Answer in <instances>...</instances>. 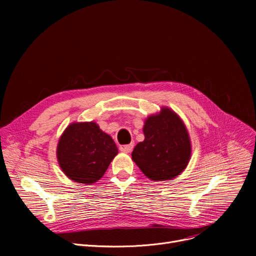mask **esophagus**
Segmentation results:
<instances>
[{"label":"esophagus","mask_w":256,"mask_h":256,"mask_svg":"<svg viewBox=\"0 0 256 256\" xmlns=\"http://www.w3.org/2000/svg\"><path fill=\"white\" fill-rule=\"evenodd\" d=\"M134 148V144L130 143V144H128V145H124V146H120V150L124 152H130Z\"/></svg>","instance_id":"1"}]
</instances>
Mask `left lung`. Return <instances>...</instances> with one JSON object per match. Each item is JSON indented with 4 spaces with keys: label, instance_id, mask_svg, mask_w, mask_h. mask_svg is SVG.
Listing matches in <instances>:
<instances>
[{
    "label": "left lung",
    "instance_id": "obj_1",
    "mask_svg": "<svg viewBox=\"0 0 256 256\" xmlns=\"http://www.w3.org/2000/svg\"><path fill=\"white\" fill-rule=\"evenodd\" d=\"M145 139L136 145L132 156L141 171L152 180L174 178L184 171L191 156L189 134L180 118L168 108L146 119Z\"/></svg>",
    "mask_w": 256,
    "mask_h": 256
}]
</instances>
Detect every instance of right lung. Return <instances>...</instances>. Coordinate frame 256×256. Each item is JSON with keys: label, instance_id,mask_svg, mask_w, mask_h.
Segmentation results:
<instances>
[{"label": "right lung", "instance_id": "1", "mask_svg": "<svg viewBox=\"0 0 256 256\" xmlns=\"http://www.w3.org/2000/svg\"><path fill=\"white\" fill-rule=\"evenodd\" d=\"M118 154L113 139L94 122L72 124L65 130L57 147L62 171L80 184L98 182Z\"/></svg>", "mask_w": 256, "mask_h": 256}]
</instances>
